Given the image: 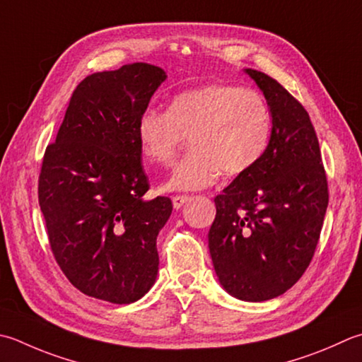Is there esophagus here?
I'll return each mask as SVG.
<instances>
[{"label":"esophagus","mask_w":362,"mask_h":362,"mask_svg":"<svg viewBox=\"0 0 362 362\" xmlns=\"http://www.w3.org/2000/svg\"><path fill=\"white\" fill-rule=\"evenodd\" d=\"M189 201V196L187 194H175L173 196V204H174V209L179 210L180 207H183V204H187Z\"/></svg>","instance_id":"34e87169"}]
</instances>
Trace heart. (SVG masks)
I'll return each mask as SVG.
<instances>
[{"label":"heart","mask_w":362,"mask_h":362,"mask_svg":"<svg viewBox=\"0 0 362 362\" xmlns=\"http://www.w3.org/2000/svg\"><path fill=\"white\" fill-rule=\"evenodd\" d=\"M272 111L262 92L230 83H214L173 97L168 111L147 110L138 119L143 157L168 165L183 138L191 152L174 166L163 188L194 191L218 175L250 173L264 157L272 138Z\"/></svg>","instance_id":"b5f03b06"}]
</instances>
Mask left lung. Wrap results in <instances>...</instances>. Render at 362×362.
Returning <instances> with one entry per match:
<instances>
[{
	"instance_id": "obj_1",
	"label": "left lung",
	"mask_w": 362,
	"mask_h": 362,
	"mask_svg": "<svg viewBox=\"0 0 362 362\" xmlns=\"http://www.w3.org/2000/svg\"><path fill=\"white\" fill-rule=\"evenodd\" d=\"M270 105V144L215 197L209 247L223 287L243 301L282 295L308 270L328 207V180L308 111L264 72L246 69Z\"/></svg>"
}]
</instances>
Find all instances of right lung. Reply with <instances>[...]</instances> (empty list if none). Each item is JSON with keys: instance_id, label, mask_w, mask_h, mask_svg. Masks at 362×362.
<instances>
[{"instance_id": "right-lung-1", "label": "right lung", "mask_w": 362, "mask_h": 362, "mask_svg": "<svg viewBox=\"0 0 362 362\" xmlns=\"http://www.w3.org/2000/svg\"><path fill=\"white\" fill-rule=\"evenodd\" d=\"M165 78L146 62L86 76L42 158L39 205L56 264L80 292L115 304L153 286L173 211L169 197H143L151 185L136 133Z\"/></svg>"}]
</instances>
